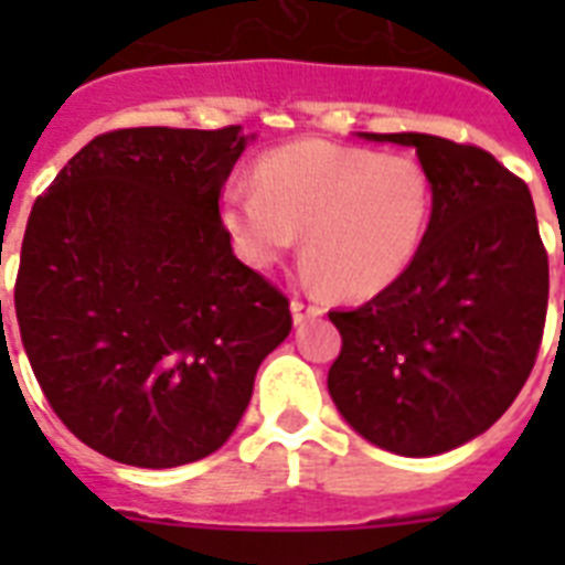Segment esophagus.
<instances>
[{
	"instance_id": "1",
	"label": "esophagus",
	"mask_w": 565,
	"mask_h": 565,
	"mask_svg": "<svg viewBox=\"0 0 565 565\" xmlns=\"http://www.w3.org/2000/svg\"><path fill=\"white\" fill-rule=\"evenodd\" d=\"M290 310H292V322H296V326H305V322H310V319L322 317V308H319V305L299 299V296L292 299Z\"/></svg>"
}]
</instances>
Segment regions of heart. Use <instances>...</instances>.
Returning a JSON list of instances; mask_svg holds the SVG:
<instances>
[{
  "mask_svg": "<svg viewBox=\"0 0 565 565\" xmlns=\"http://www.w3.org/2000/svg\"><path fill=\"white\" fill-rule=\"evenodd\" d=\"M222 225L237 255L273 269L305 234L310 275L340 299L381 296L407 275L434 220V181L413 154L296 140L231 181Z\"/></svg>",
  "mask_w": 565,
  "mask_h": 565,
  "instance_id": "obj_1",
  "label": "heart"
}]
</instances>
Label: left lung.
Listing matches in <instances>:
<instances>
[{
  "instance_id": "obj_1",
  "label": "left lung",
  "mask_w": 565,
  "mask_h": 565,
  "mask_svg": "<svg viewBox=\"0 0 565 565\" xmlns=\"http://www.w3.org/2000/svg\"><path fill=\"white\" fill-rule=\"evenodd\" d=\"M361 137L416 149L434 220L402 281L328 313L343 337L328 393L375 446L443 455L501 419L534 370L548 255L531 190L490 152L411 131Z\"/></svg>"
}]
</instances>
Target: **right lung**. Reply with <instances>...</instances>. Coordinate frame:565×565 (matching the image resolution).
Instances as JSON below:
<instances>
[{
    "mask_svg": "<svg viewBox=\"0 0 565 565\" xmlns=\"http://www.w3.org/2000/svg\"><path fill=\"white\" fill-rule=\"evenodd\" d=\"M239 126L93 137L31 207L13 308L40 390L84 446L172 469L246 413L290 301L239 264L220 195Z\"/></svg>",
    "mask_w": 565,
    "mask_h": 565,
    "instance_id": "right-lung-1",
    "label": "right lung"
}]
</instances>
